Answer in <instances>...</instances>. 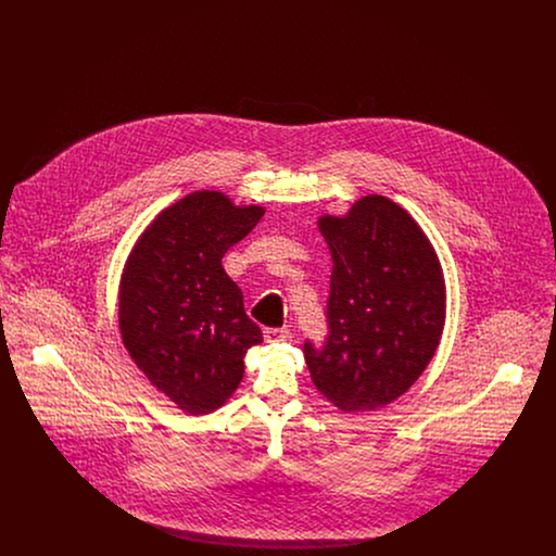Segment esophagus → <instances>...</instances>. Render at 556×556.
Listing matches in <instances>:
<instances>
[{"mask_svg":"<svg viewBox=\"0 0 556 556\" xmlns=\"http://www.w3.org/2000/svg\"><path fill=\"white\" fill-rule=\"evenodd\" d=\"M291 331L281 327V329H265V342L268 344H275V342H286L290 340Z\"/></svg>","mask_w":556,"mask_h":556,"instance_id":"34e87169","label":"esophagus"}]
</instances>
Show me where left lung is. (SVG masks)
I'll return each instance as SVG.
<instances>
[{"label":"left lung","mask_w":556,"mask_h":556,"mask_svg":"<svg viewBox=\"0 0 556 556\" xmlns=\"http://www.w3.org/2000/svg\"><path fill=\"white\" fill-rule=\"evenodd\" d=\"M318 231L333 270L329 336L304 358L318 392L344 413L375 410L402 396L433 358L446 320L438 254L419 223L383 195H365Z\"/></svg>","instance_id":"left-lung-1"}]
</instances>
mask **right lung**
<instances>
[{"label": "right lung", "mask_w": 556, "mask_h": 556, "mask_svg": "<svg viewBox=\"0 0 556 556\" xmlns=\"http://www.w3.org/2000/svg\"><path fill=\"white\" fill-rule=\"evenodd\" d=\"M263 214L220 191H193L160 212L127 258L118 288L123 344L187 415L220 408L238 390L245 352L263 342L220 263Z\"/></svg>", "instance_id": "right-lung-1"}]
</instances>
